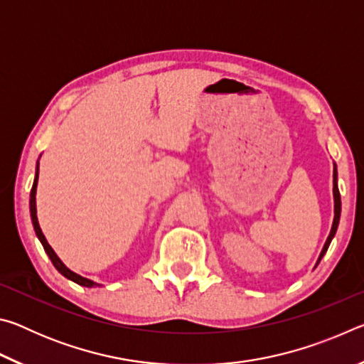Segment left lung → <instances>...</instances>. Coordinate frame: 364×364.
Masks as SVG:
<instances>
[{"mask_svg": "<svg viewBox=\"0 0 364 364\" xmlns=\"http://www.w3.org/2000/svg\"><path fill=\"white\" fill-rule=\"evenodd\" d=\"M338 220H341V193H338V188H337V170H336V167H334V223H332L329 237H328V241H326L324 247H323V250H321V255H319V258H318V263L321 262L323 255L326 254V252H328V247H329V244H331V241H332V237H334V234H336V231H337Z\"/></svg>", "mask_w": 364, "mask_h": 364, "instance_id": "8db88e82", "label": "left lung"}]
</instances>
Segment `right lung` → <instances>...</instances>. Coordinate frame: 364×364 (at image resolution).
<instances>
[{
    "mask_svg": "<svg viewBox=\"0 0 364 364\" xmlns=\"http://www.w3.org/2000/svg\"><path fill=\"white\" fill-rule=\"evenodd\" d=\"M38 165H40V164H36L35 181H33L32 191H30V215H32V221H33V228H35L36 236H38L40 242L43 244V247H45L48 257L51 258L53 264H54V267H56V269L59 271L60 274H64L67 279H70V281H73V282H77V284H80V286H85V287H93V286H97L96 282L90 281V279H86V278H82V276L77 274V273H73V271H70L69 268H67L65 264L59 260V257H58L56 254H54V250L51 249V245H49V244H48V241H46L45 234L41 232V228H40V225H38V218H36V199H35V194H36V183H38Z\"/></svg>",
    "mask_w": 364,
    "mask_h": 364,
    "instance_id": "add662e5",
    "label": "right lung"
}]
</instances>
